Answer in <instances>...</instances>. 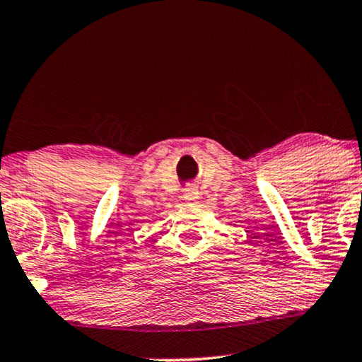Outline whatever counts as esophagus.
I'll list each match as a JSON object with an SVG mask.
<instances>
[{
	"mask_svg": "<svg viewBox=\"0 0 362 362\" xmlns=\"http://www.w3.org/2000/svg\"><path fill=\"white\" fill-rule=\"evenodd\" d=\"M182 199H185L186 206H196L197 201H199V192H197V189H194V187H189V189H186Z\"/></svg>",
	"mask_w": 362,
	"mask_h": 362,
	"instance_id": "1",
	"label": "esophagus"
}]
</instances>
